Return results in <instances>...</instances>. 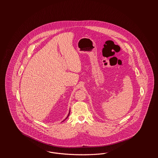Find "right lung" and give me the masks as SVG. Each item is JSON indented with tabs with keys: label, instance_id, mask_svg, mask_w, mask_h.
<instances>
[{
	"label": "right lung",
	"instance_id": "add662e5",
	"mask_svg": "<svg viewBox=\"0 0 158 158\" xmlns=\"http://www.w3.org/2000/svg\"><path fill=\"white\" fill-rule=\"evenodd\" d=\"M70 111H69V114H68V116H67V117H66V118H65V119H64V120L63 121H64L65 120H66V119H67V118H68V117H69V114H70Z\"/></svg>",
	"mask_w": 158,
	"mask_h": 158
}]
</instances>
